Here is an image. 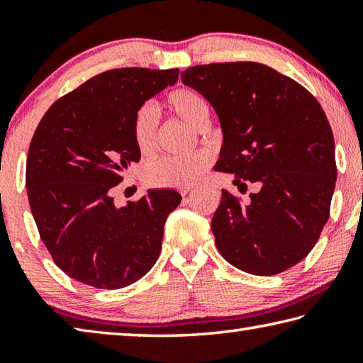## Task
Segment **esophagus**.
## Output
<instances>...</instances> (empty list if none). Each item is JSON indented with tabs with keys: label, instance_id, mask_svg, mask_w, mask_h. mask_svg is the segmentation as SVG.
<instances>
[{
	"label": "esophagus",
	"instance_id": "esophagus-1",
	"mask_svg": "<svg viewBox=\"0 0 363 363\" xmlns=\"http://www.w3.org/2000/svg\"><path fill=\"white\" fill-rule=\"evenodd\" d=\"M192 192H194L192 187H184V189H181V195H182V196H186V195L192 194Z\"/></svg>",
	"mask_w": 363,
	"mask_h": 363
}]
</instances>
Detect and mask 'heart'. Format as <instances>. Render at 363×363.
I'll list each match as a JSON object with an SVG mask.
<instances>
[{
    "mask_svg": "<svg viewBox=\"0 0 363 363\" xmlns=\"http://www.w3.org/2000/svg\"><path fill=\"white\" fill-rule=\"evenodd\" d=\"M167 106L177 118L194 130H203L210 123V104L190 88H177L167 97ZM133 139L143 155L155 152L158 144V115L152 106H143L133 118ZM211 164L210 153L190 158L164 157L152 162L144 171L147 184L155 187H190L203 179Z\"/></svg>",
    "mask_w": 363,
    "mask_h": 363,
    "instance_id": "1",
    "label": "heart"
}]
</instances>
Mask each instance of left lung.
Masks as SVG:
<instances>
[{
	"label": "left lung",
	"mask_w": 363,
	"mask_h": 363,
	"mask_svg": "<svg viewBox=\"0 0 363 363\" xmlns=\"http://www.w3.org/2000/svg\"><path fill=\"white\" fill-rule=\"evenodd\" d=\"M182 83L211 104L223 147L214 169L233 174L243 205L223 190L211 230L227 262L275 275L309 255L330 216L335 139L323 108L290 77L257 62L195 65Z\"/></svg>",
	"instance_id": "left-lung-1"
}]
</instances>
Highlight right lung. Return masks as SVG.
<instances>
[{
  "label": "right lung",
  "instance_id": "add662e5",
  "mask_svg": "<svg viewBox=\"0 0 363 363\" xmlns=\"http://www.w3.org/2000/svg\"><path fill=\"white\" fill-rule=\"evenodd\" d=\"M179 69L99 73L49 107L30 143L28 203L54 262L84 285L118 290L149 272L163 227L182 196L150 189L115 206L112 190L140 152L133 118L145 101L173 86Z\"/></svg>",
  "mask_w": 363,
  "mask_h": 363
}]
</instances>
